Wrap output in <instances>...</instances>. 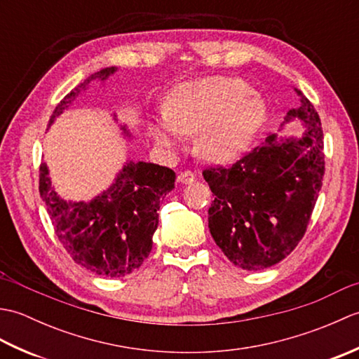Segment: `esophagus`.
<instances>
[{"mask_svg": "<svg viewBox=\"0 0 359 359\" xmlns=\"http://www.w3.org/2000/svg\"><path fill=\"white\" fill-rule=\"evenodd\" d=\"M196 180V174L193 172V171H182L180 174H179V182H182V184H185V185H189V184H193V182Z\"/></svg>", "mask_w": 359, "mask_h": 359, "instance_id": "1", "label": "esophagus"}]
</instances>
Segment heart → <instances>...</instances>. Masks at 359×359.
<instances>
[{
	"mask_svg": "<svg viewBox=\"0 0 359 359\" xmlns=\"http://www.w3.org/2000/svg\"><path fill=\"white\" fill-rule=\"evenodd\" d=\"M266 116L264 100L241 79L205 77L175 85L163 102V118L151 123L157 144L172 148L179 134H197V151L215 162L236 158Z\"/></svg>",
	"mask_w": 359,
	"mask_h": 359,
	"instance_id": "1",
	"label": "heart"
}]
</instances>
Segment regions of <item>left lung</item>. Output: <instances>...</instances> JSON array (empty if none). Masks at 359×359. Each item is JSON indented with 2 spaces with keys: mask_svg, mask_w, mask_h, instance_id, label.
I'll return each mask as SVG.
<instances>
[{
  "mask_svg": "<svg viewBox=\"0 0 359 359\" xmlns=\"http://www.w3.org/2000/svg\"><path fill=\"white\" fill-rule=\"evenodd\" d=\"M285 121L302 120L299 139L270 134L231 166H211L203 177L215 196L208 210L212 239L230 261L256 271L280 262L306 234L324 177V134L313 104Z\"/></svg>",
  "mask_w": 359,
  "mask_h": 359,
  "instance_id": "1",
  "label": "left lung"
}]
</instances>
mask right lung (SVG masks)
Returning a JSON list of instances; mask_svg holds the SVG:
<instances>
[{"instance_id":"right-lung-1","label":"right lung","mask_w":359,"mask_h":359,"mask_svg":"<svg viewBox=\"0 0 359 359\" xmlns=\"http://www.w3.org/2000/svg\"><path fill=\"white\" fill-rule=\"evenodd\" d=\"M116 67H104L72 89L57 104L53 123L93 80L104 81ZM126 133V128H121ZM175 174L166 166L126 162L114 184L89 202H66L50 185L46 163L40 166V196L58 241L75 262L98 276L120 278L139 269L151 253L160 203L174 188Z\"/></svg>"}]
</instances>
